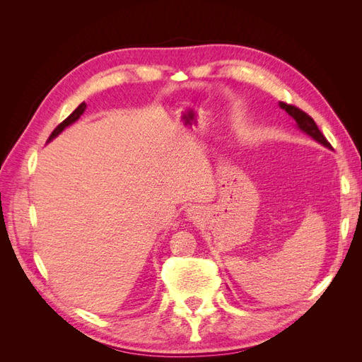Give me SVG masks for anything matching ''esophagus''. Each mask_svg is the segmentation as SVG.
<instances>
[{
  "label": "esophagus",
  "mask_w": 362,
  "mask_h": 362,
  "mask_svg": "<svg viewBox=\"0 0 362 362\" xmlns=\"http://www.w3.org/2000/svg\"><path fill=\"white\" fill-rule=\"evenodd\" d=\"M199 210H198V208H194V206H192V208H189V216L192 217V218H198V213Z\"/></svg>",
  "instance_id": "obj_1"
}]
</instances>
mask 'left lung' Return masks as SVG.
Returning <instances> with one entry per match:
<instances>
[{"label": "left lung", "instance_id": "1", "mask_svg": "<svg viewBox=\"0 0 362 362\" xmlns=\"http://www.w3.org/2000/svg\"><path fill=\"white\" fill-rule=\"evenodd\" d=\"M279 105H281V108H284V110H286L296 120V122H298V127L302 131H305L306 134H310L313 139H315L317 141H319V144H322V145H325L327 148H331V144L326 140V137L323 136V133L319 129V127H317V124L314 122V119L308 113H305L303 110H300L299 107H296L293 104L279 103Z\"/></svg>", "mask_w": 362, "mask_h": 362}]
</instances>
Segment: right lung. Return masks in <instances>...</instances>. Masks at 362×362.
Wrapping results in <instances>:
<instances>
[{
	"instance_id": "1",
	"label": "right lung",
	"mask_w": 362,
	"mask_h": 362,
	"mask_svg": "<svg viewBox=\"0 0 362 362\" xmlns=\"http://www.w3.org/2000/svg\"><path fill=\"white\" fill-rule=\"evenodd\" d=\"M86 107H87V105H86V103H81V104H80L78 107H76V108H75V110H74V112H72V113H71V115H69V116H68L66 119H64L62 124H59V125L56 127V129H54V131H52V133H51V136L48 137V141H49L51 139H54V137H56V136H59V134L62 133V131H63L64 128H66L68 125L74 124V122H75V120H76V119H78V117H80V116H81V115L84 113V110H86Z\"/></svg>"
}]
</instances>
